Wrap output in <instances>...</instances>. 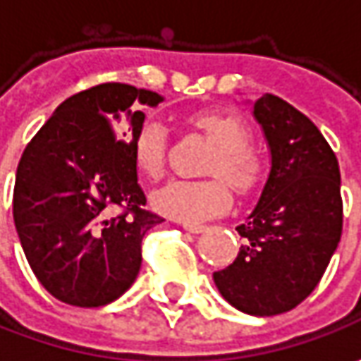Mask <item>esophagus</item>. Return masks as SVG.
Returning a JSON list of instances; mask_svg holds the SVG:
<instances>
[{
	"label": "esophagus",
	"mask_w": 361,
	"mask_h": 361,
	"mask_svg": "<svg viewBox=\"0 0 361 361\" xmlns=\"http://www.w3.org/2000/svg\"><path fill=\"white\" fill-rule=\"evenodd\" d=\"M183 227H185V231H188V233H202V231H204V225H195V223H185Z\"/></svg>",
	"instance_id": "obj_1"
}]
</instances>
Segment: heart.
I'll return each instance as SVG.
<instances>
[{"label": "heart", "instance_id": "obj_1", "mask_svg": "<svg viewBox=\"0 0 361 361\" xmlns=\"http://www.w3.org/2000/svg\"><path fill=\"white\" fill-rule=\"evenodd\" d=\"M188 124L215 145L204 164L207 180H171L152 195V204L162 215L185 223H201L229 209L231 192L224 185L247 197L263 180V159L251 148V130L237 116L223 112H195ZM169 134L157 118H146L134 132L132 152L138 173L157 180L164 173ZM225 180L224 183L222 180Z\"/></svg>", "mask_w": 361, "mask_h": 361}]
</instances>
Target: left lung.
<instances>
[{
	"mask_svg": "<svg viewBox=\"0 0 361 361\" xmlns=\"http://www.w3.org/2000/svg\"><path fill=\"white\" fill-rule=\"evenodd\" d=\"M253 114L271 148V173L255 211L237 227V259L215 271L221 295L251 315L298 307L322 281L343 227L340 164L324 134L275 94Z\"/></svg>",
	"mask_w": 361,
	"mask_h": 361,
	"instance_id": "1",
	"label": "left lung"
}]
</instances>
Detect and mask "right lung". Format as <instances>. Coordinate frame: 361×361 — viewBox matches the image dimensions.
Masks as SVG:
<instances>
[{"mask_svg": "<svg viewBox=\"0 0 361 361\" xmlns=\"http://www.w3.org/2000/svg\"><path fill=\"white\" fill-rule=\"evenodd\" d=\"M160 100L118 82L92 86L63 100L21 154L16 229L37 281L68 305H106L140 271L142 239L162 216L136 178L132 138L145 114L130 108ZM124 116L131 128L118 137Z\"/></svg>", "mask_w": 361, "mask_h": 361, "instance_id": "add662e5", "label": "right lung"}]
</instances>
